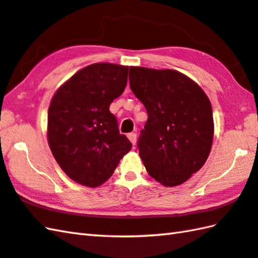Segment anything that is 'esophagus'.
<instances>
[{
    "instance_id": "1",
    "label": "esophagus",
    "mask_w": 258,
    "mask_h": 258,
    "mask_svg": "<svg viewBox=\"0 0 258 258\" xmlns=\"http://www.w3.org/2000/svg\"><path fill=\"white\" fill-rule=\"evenodd\" d=\"M128 139L130 140L131 144L135 146L136 142H137V135H136L135 133H130V134H128Z\"/></svg>"
}]
</instances>
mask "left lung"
Returning <instances> with one entry per match:
<instances>
[{
    "label": "left lung",
    "instance_id": "obj_1",
    "mask_svg": "<svg viewBox=\"0 0 258 258\" xmlns=\"http://www.w3.org/2000/svg\"><path fill=\"white\" fill-rule=\"evenodd\" d=\"M129 83L148 114L138 140L140 158L157 182L179 185L210 154L215 130L210 100L196 82L174 70L131 66Z\"/></svg>",
    "mask_w": 258,
    "mask_h": 258
}]
</instances>
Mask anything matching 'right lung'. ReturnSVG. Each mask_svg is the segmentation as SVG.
Listing matches in <instances>:
<instances>
[{"mask_svg":"<svg viewBox=\"0 0 258 258\" xmlns=\"http://www.w3.org/2000/svg\"><path fill=\"white\" fill-rule=\"evenodd\" d=\"M127 81L128 66L98 62L77 72L52 96L48 144L60 168L76 183L103 184L133 147L109 110Z\"/></svg>","mask_w":258,"mask_h":258,"instance_id":"obj_1","label":"right lung"}]
</instances>
